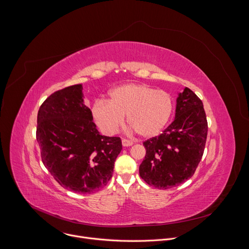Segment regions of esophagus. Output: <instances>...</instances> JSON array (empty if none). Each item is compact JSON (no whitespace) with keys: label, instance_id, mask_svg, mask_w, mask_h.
I'll list each match as a JSON object with an SVG mask.
<instances>
[{"label":"esophagus","instance_id":"obj_1","mask_svg":"<svg viewBox=\"0 0 249 249\" xmlns=\"http://www.w3.org/2000/svg\"><path fill=\"white\" fill-rule=\"evenodd\" d=\"M133 145V143L131 141H129V140H126V139H123L122 140V146L123 147H130V146H132Z\"/></svg>","mask_w":249,"mask_h":249}]
</instances>
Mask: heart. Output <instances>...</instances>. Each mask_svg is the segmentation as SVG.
Returning a JSON list of instances; mask_svg holds the SVG:
<instances>
[{"label":"heart","mask_w":249,"mask_h":249,"mask_svg":"<svg viewBox=\"0 0 249 249\" xmlns=\"http://www.w3.org/2000/svg\"><path fill=\"white\" fill-rule=\"evenodd\" d=\"M173 110L171 95L146 84H127L113 89L108 101L98 99L91 108L97 126L113 135L127 122L141 137L157 136L169 121Z\"/></svg>","instance_id":"obj_1"}]
</instances>
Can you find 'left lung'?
Instances as JSON below:
<instances>
[{"label": "left lung", "instance_id": "8db88e82", "mask_svg": "<svg viewBox=\"0 0 249 249\" xmlns=\"http://www.w3.org/2000/svg\"><path fill=\"white\" fill-rule=\"evenodd\" d=\"M208 123L202 100L188 88L176 99L175 118L160 135L145 141L140 176L158 189L175 187L194 174L204 153Z\"/></svg>", "mask_w": 249, "mask_h": 249}]
</instances>
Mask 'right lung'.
Instances as JSON below:
<instances>
[{
    "mask_svg": "<svg viewBox=\"0 0 249 249\" xmlns=\"http://www.w3.org/2000/svg\"><path fill=\"white\" fill-rule=\"evenodd\" d=\"M92 120L81 84L52 93L37 114L43 164L62 187L79 194L96 192L108 183L122 150L121 139L100 135Z\"/></svg>",
    "mask_w": 249,
    "mask_h": 249,
    "instance_id": "right-lung-1",
    "label": "right lung"
}]
</instances>
